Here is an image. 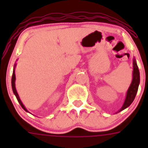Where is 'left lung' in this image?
<instances>
[{"label":"left lung","mask_w":148,"mask_h":148,"mask_svg":"<svg viewBox=\"0 0 148 148\" xmlns=\"http://www.w3.org/2000/svg\"><path fill=\"white\" fill-rule=\"evenodd\" d=\"M133 80H132L131 84H130V87L128 88L127 92L126 98H125V101L124 102V104L120 109V111L125 110V108H128L132 102L133 101L134 99L136 97V95L137 93L138 88V84L140 82V75H139V70H138V66H137L136 61L135 58L133 59Z\"/></svg>","instance_id":"1"}]
</instances>
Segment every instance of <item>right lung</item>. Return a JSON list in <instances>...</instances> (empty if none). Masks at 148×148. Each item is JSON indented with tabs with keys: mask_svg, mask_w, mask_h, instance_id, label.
I'll list each match as a JSON object with an SVG mask.
<instances>
[{
	"mask_svg": "<svg viewBox=\"0 0 148 148\" xmlns=\"http://www.w3.org/2000/svg\"><path fill=\"white\" fill-rule=\"evenodd\" d=\"M15 66H16V64H15V66H14V69H13V73H12V91L13 92H14V94L15 95V96H16L17 98V100H18V101L19 102V104H21V106L22 107V108H23V110L25 111H27V112H28L27 111V110L26 109V108L24 107V105L23 104V103L21 102V101L20 98H19V95H18V92H17L16 91V88H15Z\"/></svg>",
	"mask_w": 148,
	"mask_h": 148,
	"instance_id": "1",
	"label": "right lung"
}]
</instances>
